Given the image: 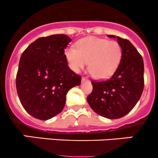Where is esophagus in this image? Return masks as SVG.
I'll use <instances>...</instances> for the list:
<instances>
[{
  "label": "esophagus",
  "mask_w": 158,
  "mask_h": 158,
  "mask_svg": "<svg viewBox=\"0 0 158 158\" xmlns=\"http://www.w3.org/2000/svg\"><path fill=\"white\" fill-rule=\"evenodd\" d=\"M85 81H89L88 79H86V78H85V77H82V82H85Z\"/></svg>",
  "instance_id": "34e87169"
}]
</instances>
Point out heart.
I'll return each instance as SVG.
<instances>
[{
    "label": "heart",
    "mask_w": 158,
    "mask_h": 158,
    "mask_svg": "<svg viewBox=\"0 0 158 158\" xmlns=\"http://www.w3.org/2000/svg\"><path fill=\"white\" fill-rule=\"evenodd\" d=\"M122 50L117 41L97 37H86L65 52L68 64L73 71L79 73L87 66L91 75L97 79L111 77L122 59Z\"/></svg>",
    "instance_id": "1"
}]
</instances>
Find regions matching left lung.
Instances as JSON below:
<instances>
[{"label": "left lung", "mask_w": 158, "mask_h": 158, "mask_svg": "<svg viewBox=\"0 0 158 158\" xmlns=\"http://www.w3.org/2000/svg\"><path fill=\"white\" fill-rule=\"evenodd\" d=\"M116 38L122 50L118 67L108 80L92 81V92L87 97L95 112L110 119L120 118L131 111L141 98L144 82L141 54L128 40Z\"/></svg>", "instance_id": "1"}]
</instances>
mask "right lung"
I'll return each instance as SVG.
<instances>
[{"instance_id":"obj_1","label":"right lung","mask_w":158,"mask_h":158,"mask_svg":"<svg viewBox=\"0 0 158 158\" xmlns=\"http://www.w3.org/2000/svg\"><path fill=\"white\" fill-rule=\"evenodd\" d=\"M71 39L65 34L40 37L28 46L19 62L17 95L33 117L48 120L63 111L68 91L81 83L69 69L65 49Z\"/></svg>"}]
</instances>
